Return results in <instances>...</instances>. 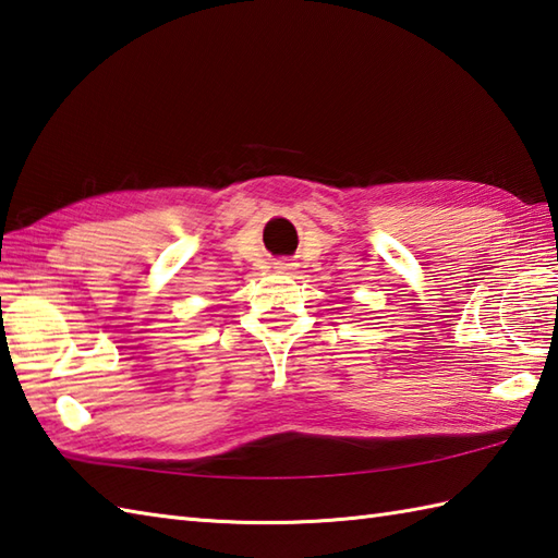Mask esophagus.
I'll return each mask as SVG.
<instances>
[{"label":"esophagus","mask_w":558,"mask_h":558,"mask_svg":"<svg viewBox=\"0 0 558 558\" xmlns=\"http://www.w3.org/2000/svg\"><path fill=\"white\" fill-rule=\"evenodd\" d=\"M277 269H279V271H293V269H295V263H291V259H279Z\"/></svg>","instance_id":"1"}]
</instances>
